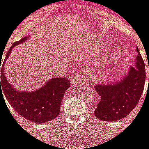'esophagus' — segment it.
Listing matches in <instances>:
<instances>
[{
    "instance_id": "34e87169",
    "label": "esophagus",
    "mask_w": 149,
    "mask_h": 149,
    "mask_svg": "<svg viewBox=\"0 0 149 149\" xmlns=\"http://www.w3.org/2000/svg\"><path fill=\"white\" fill-rule=\"evenodd\" d=\"M71 84L73 86H81V85H84L85 84V79L82 78L81 76L80 75V74H77L74 75L73 77L71 78Z\"/></svg>"
}]
</instances>
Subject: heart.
<instances>
[{
	"instance_id": "heart-1",
	"label": "heart",
	"mask_w": 149,
	"mask_h": 149,
	"mask_svg": "<svg viewBox=\"0 0 149 149\" xmlns=\"http://www.w3.org/2000/svg\"><path fill=\"white\" fill-rule=\"evenodd\" d=\"M99 61H101V60H99Z\"/></svg>"
}]
</instances>
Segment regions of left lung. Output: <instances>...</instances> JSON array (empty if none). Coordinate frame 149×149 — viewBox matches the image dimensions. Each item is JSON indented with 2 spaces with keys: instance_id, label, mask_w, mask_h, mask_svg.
I'll return each instance as SVG.
<instances>
[{
  "instance_id": "obj_1",
  "label": "left lung",
  "mask_w": 149,
  "mask_h": 149,
  "mask_svg": "<svg viewBox=\"0 0 149 149\" xmlns=\"http://www.w3.org/2000/svg\"><path fill=\"white\" fill-rule=\"evenodd\" d=\"M136 52V63L134 66L130 67L129 72L124 78L115 84H100L95 86L101 96V101L94 113L100 120L115 122L123 119L139 102L145 86L146 68L138 48Z\"/></svg>"
}]
</instances>
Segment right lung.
I'll return each mask as SVG.
<instances>
[{"label":"right lung","instance_id":"add662e5","mask_svg":"<svg viewBox=\"0 0 149 149\" xmlns=\"http://www.w3.org/2000/svg\"><path fill=\"white\" fill-rule=\"evenodd\" d=\"M27 39L23 38L14 43L8 51L5 60L15 45ZM0 70L1 89L2 87L9 104L21 116L30 122L40 124L49 122L59 115L64 93L70 86V82L66 77L50 79L44 86L34 92H18L13 89L5 77L3 64L2 67L0 65Z\"/></svg>","mask_w":149,"mask_h":149}]
</instances>
